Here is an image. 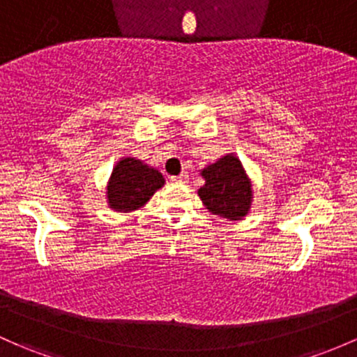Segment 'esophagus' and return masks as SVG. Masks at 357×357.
Here are the masks:
<instances>
[{"label": "esophagus", "mask_w": 357, "mask_h": 357, "mask_svg": "<svg viewBox=\"0 0 357 357\" xmlns=\"http://www.w3.org/2000/svg\"><path fill=\"white\" fill-rule=\"evenodd\" d=\"M188 174H186V172H181L179 176H172L171 183H188Z\"/></svg>", "instance_id": "1"}]
</instances>
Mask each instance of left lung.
<instances>
[{"mask_svg":"<svg viewBox=\"0 0 357 357\" xmlns=\"http://www.w3.org/2000/svg\"><path fill=\"white\" fill-rule=\"evenodd\" d=\"M205 185L198 190L208 212L229 220H241L251 207V181L241 160L227 153L202 171Z\"/></svg>","mask_w":357,"mask_h":357,"instance_id":"left-lung-1","label":"left lung"}]
</instances>
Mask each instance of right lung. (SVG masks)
<instances>
[{
    "label": "right lung",
    "instance_id": "add662e5",
    "mask_svg": "<svg viewBox=\"0 0 357 357\" xmlns=\"http://www.w3.org/2000/svg\"><path fill=\"white\" fill-rule=\"evenodd\" d=\"M164 186V178L157 169L142 160L126 157L112 169L107 185V204L118 212H130L144 207L157 190Z\"/></svg>",
    "mask_w": 357,
    "mask_h": 357
}]
</instances>
